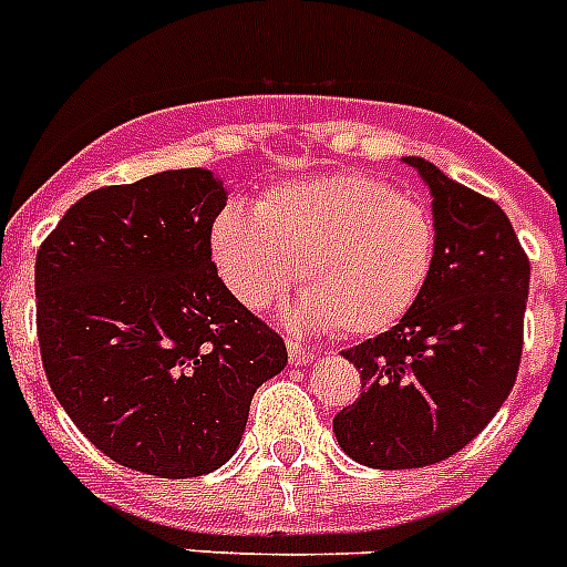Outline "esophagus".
Listing matches in <instances>:
<instances>
[{
    "label": "esophagus",
    "mask_w": 567,
    "mask_h": 567,
    "mask_svg": "<svg viewBox=\"0 0 567 567\" xmlns=\"http://www.w3.org/2000/svg\"><path fill=\"white\" fill-rule=\"evenodd\" d=\"M315 352L311 349H306L302 343H293V340H288V361L293 363V367H302V363H311L315 361Z\"/></svg>",
    "instance_id": "obj_1"
}]
</instances>
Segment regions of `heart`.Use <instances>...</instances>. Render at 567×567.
I'll return each instance as SVG.
<instances>
[{
    "mask_svg": "<svg viewBox=\"0 0 567 567\" xmlns=\"http://www.w3.org/2000/svg\"><path fill=\"white\" fill-rule=\"evenodd\" d=\"M434 252L431 212L370 174L297 179L261 197L256 212L227 209L212 227L215 268L241 306H268L297 276L306 291L293 323L338 326L349 338L404 320L431 279Z\"/></svg>",
    "mask_w": 567,
    "mask_h": 567,
    "instance_id": "b5f03b06",
    "label": "heart"
}]
</instances>
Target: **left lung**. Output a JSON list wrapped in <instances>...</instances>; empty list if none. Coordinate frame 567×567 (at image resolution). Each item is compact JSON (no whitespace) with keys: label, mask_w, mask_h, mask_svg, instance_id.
<instances>
[{"label":"left lung","mask_w":567,"mask_h":567,"mask_svg":"<svg viewBox=\"0 0 567 567\" xmlns=\"http://www.w3.org/2000/svg\"><path fill=\"white\" fill-rule=\"evenodd\" d=\"M427 188L436 252L425 291L390 331L347 349L363 393L334 436L370 468H422L466 449L518 375L530 261L495 200L404 156Z\"/></svg>","instance_id":"left-lung-1"}]
</instances>
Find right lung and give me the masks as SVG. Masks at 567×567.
Here are the masks:
<instances>
[{"instance_id":"add662e5","label":"right lung","mask_w":567,"mask_h":567,"mask_svg":"<svg viewBox=\"0 0 567 567\" xmlns=\"http://www.w3.org/2000/svg\"><path fill=\"white\" fill-rule=\"evenodd\" d=\"M224 206L206 168L159 172L81 197L37 252L45 379L81 434L133 472L224 466L252 393L288 363L212 261Z\"/></svg>"}]
</instances>
